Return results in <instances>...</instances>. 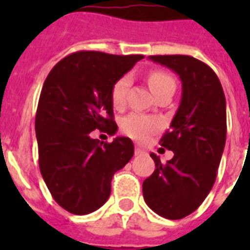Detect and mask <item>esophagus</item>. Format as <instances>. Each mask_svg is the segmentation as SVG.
Instances as JSON below:
<instances>
[{
    "label": "esophagus",
    "instance_id": "esophagus-1",
    "mask_svg": "<svg viewBox=\"0 0 250 250\" xmlns=\"http://www.w3.org/2000/svg\"><path fill=\"white\" fill-rule=\"evenodd\" d=\"M144 153V149L141 148V146H139V145H136V148H135V154H143Z\"/></svg>",
    "mask_w": 250,
    "mask_h": 250
}]
</instances>
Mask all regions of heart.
<instances>
[{"label":"heart","instance_id":"heart-1","mask_svg":"<svg viewBox=\"0 0 250 250\" xmlns=\"http://www.w3.org/2000/svg\"><path fill=\"white\" fill-rule=\"evenodd\" d=\"M148 83L152 88L153 93L157 97L168 89H175V82L168 74L164 71H153L149 74ZM131 84V78L125 75L114 83L111 88V101L115 107H123L125 102V94ZM161 127V122L157 118L143 115V114H131L122 122V129L125 135L135 140L144 141L150 135L157 132Z\"/></svg>","mask_w":250,"mask_h":250}]
</instances>
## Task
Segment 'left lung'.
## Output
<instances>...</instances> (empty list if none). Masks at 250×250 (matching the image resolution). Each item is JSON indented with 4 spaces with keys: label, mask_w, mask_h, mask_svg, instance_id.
<instances>
[{
    "label": "left lung",
    "mask_w": 250,
    "mask_h": 250,
    "mask_svg": "<svg viewBox=\"0 0 250 250\" xmlns=\"http://www.w3.org/2000/svg\"><path fill=\"white\" fill-rule=\"evenodd\" d=\"M182 80V101L161 146L174 157L143 183L146 205L161 217L182 219L201 205L213 188L226 144V97L217 74L190 56H150Z\"/></svg>",
    "instance_id": "obj_1"
}]
</instances>
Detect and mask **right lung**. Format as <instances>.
I'll use <instances>...</instances> for the list:
<instances>
[{
  "label": "right lung",
  "instance_id": "1",
  "mask_svg": "<svg viewBox=\"0 0 250 250\" xmlns=\"http://www.w3.org/2000/svg\"><path fill=\"white\" fill-rule=\"evenodd\" d=\"M143 58L80 50L61 60L45 79L35 121L39 166L53 198L68 213L100 209L114 174L132 158L131 139L104 143L90 132H117L111 88Z\"/></svg>",
  "mask_w": 250,
  "mask_h": 250
}]
</instances>
